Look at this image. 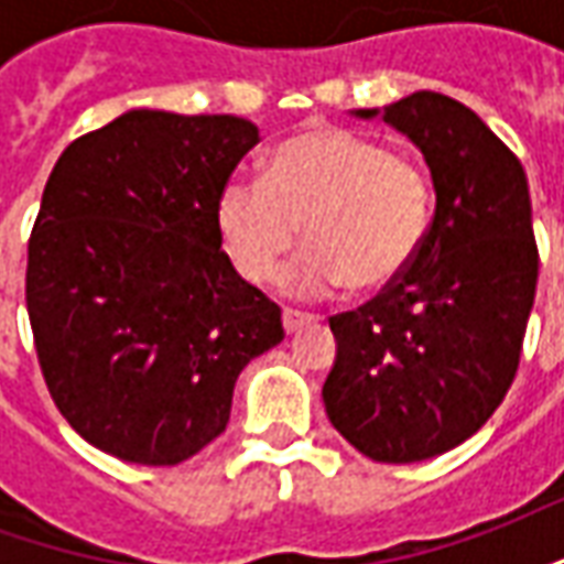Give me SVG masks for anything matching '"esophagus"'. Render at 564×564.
Returning <instances> with one entry per match:
<instances>
[{"label":"esophagus","mask_w":564,"mask_h":564,"mask_svg":"<svg viewBox=\"0 0 564 564\" xmlns=\"http://www.w3.org/2000/svg\"><path fill=\"white\" fill-rule=\"evenodd\" d=\"M314 314H305V311H293V307H286L283 311V329H286V335H293V332H299L302 326H307V323H314Z\"/></svg>","instance_id":"1"}]
</instances>
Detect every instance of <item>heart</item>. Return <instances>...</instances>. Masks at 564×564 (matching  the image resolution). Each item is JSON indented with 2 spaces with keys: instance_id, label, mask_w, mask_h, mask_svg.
Instances as JSON below:
<instances>
[{
  "instance_id": "obj_1",
  "label": "heart",
  "mask_w": 564,
  "mask_h": 564,
  "mask_svg": "<svg viewBox=\"0 0 564 564\" xmlns=\"http://www.w3.org/2000/svg\"><path fill=\"white\" fill-rule=\"evenodd\" d=\"M429 223L423 162L350 129L286 139L262 177L235 174L217 198L223 247L250 283L274 281L305 229L307 250L283 278L299 295L390 286L411 269Z\"/></svg>"
}]
</instances>
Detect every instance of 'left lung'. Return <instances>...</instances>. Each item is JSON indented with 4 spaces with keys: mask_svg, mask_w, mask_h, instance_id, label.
Wrapping results in <instances>:
<instances>
[{
    "mask_svg": "<svg viewBox=\"0 0 564 564\" xmlns=\"http://www.w3.org/2000/svg\"><path fill=\"white\" fill-rule=\"evenodd\" d=\"M380 117L425 153L435 217L399 281L329 317L338 356L323 402L362 456L420 462L471 437L508 395L538 245L520 160L471 108L423 90Z\"/></svg>",
    "mask_w": 564,
    "mask_h": 564,
    "instance_id": "obj_1",
    "label": "left lung"
}]
</instances>
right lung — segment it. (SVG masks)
Returning <instances> with one entry per match:
<instances>
[{
    "instance_id": "obj_1",
    "label": "right lung",
    "mask_w": 564,
    "mask_h": 564,
    "mask_svg": "<svg viewBox=\"0 0 564 564\" xmlns=\"http://www.w3.org/2000/svg\"><path fill=\"white\" fill-rule=\"evenodd\" d=\"M259 141L232 115L129 111L63 150L30 235L26 311L51 399L93 447L181 465L220 437L281 307L235 274L217 198Z\"/></svg>"
}]
</instances>
